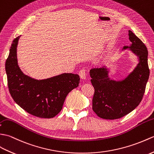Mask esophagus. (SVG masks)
Masks as SVG:
<instances>
[{
	"instance_id": "34e87169",
	"label": "esophagus",
	"mask_w": 154,
	"mask_h": 154,
	"mask_svg": "<svg viewBox=\"0 0 154 154\" xmlns=\"http://www.w3.org/2000/svg\"><path fill=\"white\" fill-rule=\"evenodd\" d=\"M79 75L82 79H84V80L86 79V78H87V74H86V70L85 69L80 70L79 72Z\"/></svg>"
}]
</instances>
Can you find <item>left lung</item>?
<instances>
[{
    "label": "left lung",
    "mask_w": 154,
    "mask_h": 154,
    "mask_svg": "<svg viewBox=\"0 0 154 154\" xmlns=\"http://www.w3.org/2000/svg\"><path fill=\"white\" fill-rule=\"evenodd\" d=\"M131 45L129 48L138 57L139 63L124 80L115 81L109 77L106 67L93 68L90 71L91 82L95 92L92 109L99 117L113 120L130 113L140 103L149 76L147 47L131 30L128 31Z\"/></svg>",
    "instance_id": "left-lung-1"
}]
</instances>
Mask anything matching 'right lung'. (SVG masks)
I'll use <instances>...</instances> for the list:
<instances>
[{
  "mask_svg": "<svg viewBox=\"0 0 154 154\" xmlns=\"http://www.w3.org/2000/svg\"><path fill=\"white\" fill-rule=\"evenodd\" d=\"M20 37L13 40L5 64L10 94L14 101L28 113L40 118H53L61 111L68 94L78 86L80 76L64 73L38 80L25 75L17 60Z\"/></svg>",
  "mask_w": 154,
  "mask_h": 154,
  "instance_id": "add662e5",
  "label": "right lung"
}]
</instances>
